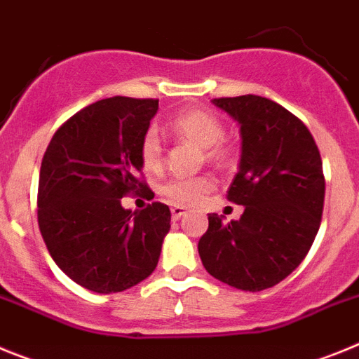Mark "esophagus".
Instances as JSON below:
<instances>
[{
  "instance_id": "esophagus-1",
  "label": "esophagus",
  "mask_w": 359,
  "mask_h": 359,
  "mask_svg": "<svg viewBox=\"0 0 359 359\" xmlns=\"http://www.w3.org/2000/svg\"><path fill=\"white\" fill-rule=\"evenodd\" d=\"M170 214H172L174 221H177V219L183 217V215L187 214V210L183 207H172V208H170Z\"/></svg>"
}]
</instances>
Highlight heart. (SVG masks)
Returning a JSON list of instances; mask_svg holds the SVG:
<instances>
[{
    "label": "heart",
    "instance_id": "1",
    "mask_svg": "<svg viewBox=\"0 0 359 359\" xmlns=\"http://www.w3.org/2000/svg\"><path fill=\"white\" fill-rule=\"evenodd\" d=\"M170 129L182 140H189L205 151V158L210 161H226L230 147L224 144L223 122L205 109H187L177 113L170 120ZM140 160L149 170H158L163 163V144L156 129H147L140 140ZM214 177L201 176H176L161 185V194L172 205H198L214 190Z\"/></svg>",
    "mask_w": 359,
    "mask_h": 359
}]
</instances>
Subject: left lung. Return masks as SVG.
Here are the masks:
<instances>
[{"label": "left lung", "instance_id": "obj_1", "mask_svg": "<svg viewBox=\"0 0 359 359\" xmlns=\"http://www.w3.org/2000/svg\"><path fill=\"white\" fill-rule=\"evenodd\" d=\"M212 102L239 122V172L228 201L243 205L239 221L208 214L198 252L208 273L243 291L273 287L306 259L322 221L325 177L306 123L257 95Z\"/></svg>", "mask_w": 359, "mask_h": 359}]
</instances>
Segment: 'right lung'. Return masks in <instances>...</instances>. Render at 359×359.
I'll use <instances>...</instances> for the list:
<instances>
[{"mask_svg": "<svg viewBox=\"0 0 359 359\" xmlns=\"http://www.w3.org/2000/svg\"><path fill=\"white\" fill-rule=\"evenodd\" d=\"M156 98L111 97L57 129L43 156L37 223L55 264L93 293H120L154 271L170 210L154 201L126 210V196L154 194L142 174L140 140Z\"/></svg>", "mask_w": 359, "mask_h": 359, "instance_id": "add662e5", "label": "right lung"}]
</instances>
